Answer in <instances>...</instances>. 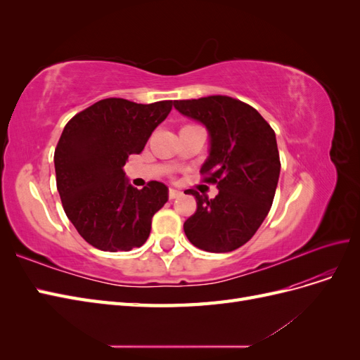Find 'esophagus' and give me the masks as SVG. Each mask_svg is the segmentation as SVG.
<instances>
[{
    "label": "esophagus",
    "instance_id": "1",
    "mask_svg": "<svg viewBox=\"0 0 360 360\" xmlns=\"http://www.w3.org/2000/svg\"><path fill=\"white\" fill-rule=\"evenodd\" d=\"M168 197H169V200H176V198L181 197V192L176 191V189H169L168 191Z\"/></svg>",
    "mask_w": 360,
    "mask_h": 360
}]
</instances>
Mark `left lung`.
<instances>
[{
    "label": "left lung",
    "instance_id": "8db88e82",
    "mask_svg": "<svg viewBox=\"0 0 360 360\" xmlns=\"http://www.w3.org/2000/svg\"><path fill=\"white\" fill-rule=\"evenodd\" d=\"M174 106L209 129L210 156L201 174L219 189L213 200L184 192L197 200L184 234L207 252H231L252 238L274 202L281 171L275 130L255 108L230 96L174 101Z\"/></svg>",
    "mask_w": 360,
    "mask_h": 360
}]
</instances>
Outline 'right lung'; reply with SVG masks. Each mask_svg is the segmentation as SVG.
I'll return each instance as SVG.
<instances>
[{
  "instance_id": "add662e5",
  "label": "right lung",
  "mask_w": 360,
  "mask_h": 360,
  "mask_svg": "<svg viewBox=\"0 0 360 360\" xmlns=\"http://www.w3.org/2000/svg\"><path fill=\"white\" fill-rule=\"evenodd\" d=\"M172 101L135 103L110 97L69 120L53 153L63 209L91 246L118 252L146 243L151 219L168 201V188L148 181L130 186L124 163L144 150Z\"/></svg>"
}]
</instances>
